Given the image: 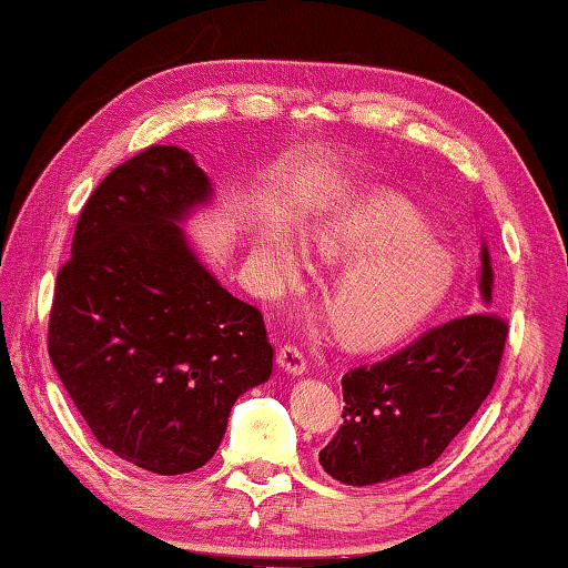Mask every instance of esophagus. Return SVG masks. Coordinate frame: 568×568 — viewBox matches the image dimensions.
Segmentation results:
<instances>
[{"instance_id":"esophagus-1","label":"esophagus","mask_w":568,"mask_h":568,"mask_svg":"<svg viewBox=\"0 0 568 568\" xmlns=\"http://www.w3.org/2000/svg\"><path fill=\"white\" fill-rule=\"evenodd\" d=\"M277 364H281L287 374L298 376L308 368V362H305L303 351L295 344H283L281 351H277Z\"/></svg>"}]
</instances>
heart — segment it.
Here are the masks:
<instances>
[{"instance_id": "1", "label": "heart", "mask_w": 568, "mask_h": 568, "mask_svg": "<svg viewBox=\"0 0 568 568\" xmlns=\"http://www.w3.org/2000/svg\"><path fill=\"white\" fill-rule=\"evenodd\" d=\"M303 245L318 263H348L331 285L326 311L354 344L399 336L447 291V255L427 237L419 214L397 196L372 194L341 206L305 230ZM263 252L285 281L298 275V255L283 235H265Z\"/></svg>"}]
</instances>
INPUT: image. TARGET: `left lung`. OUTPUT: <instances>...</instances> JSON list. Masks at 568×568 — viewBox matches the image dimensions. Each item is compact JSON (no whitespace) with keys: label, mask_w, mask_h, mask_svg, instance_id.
Returning <instances> with one entry per match:
<instances>
[{"label":"left lung","mask_w":568,"mask_h":568,"mask_svg":"<svg viewBox=\"0 0 568 568\" xmlns=\"http://www.w3.org/2000/svg\"><path fill=\"white\" fill-rule=\"evenodd\" d=\"M480 260L483 311L429 328L341 379L344 425L318 455L331 478L374 485L429 467L480 409L508 338L506 318L490 311L488 247Z\"/></svg>","instance_id":"left-lung-1"}]
</instances>
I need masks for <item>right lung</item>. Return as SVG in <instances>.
<instances>
[{
	"mask_svg": "<svg viewBox=\"0 0 568 568\" xmlns=\"http://www.w3.org/2000/svg\"><path fill=\"white\" fill-rule=\"evenodd\" d=\"M212 196L179 146L115 166L80 212L48 351L105 449L159 475L212 460L240 394L270 379L263 313L224 291L176 222Z\"/></svg>",
	"mask_w": 568,
	"mask_h": 568,
	"instance_id": "1",
	"label": "right lung"
}]
</instances>
